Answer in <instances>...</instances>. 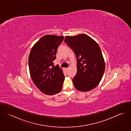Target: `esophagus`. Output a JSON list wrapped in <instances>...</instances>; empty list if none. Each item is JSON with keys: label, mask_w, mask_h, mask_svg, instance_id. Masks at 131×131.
<instances>
[{"label": "esophagus", "mask_w": 131, "mask_h": 131, "mask_svg": "<svg viewBox=\"0 0 131 131\" xmlns=\"http://www.w3.org/2000/svg\"><path fill=\"white\" fill-rule=\"evenodd\" d=\"M66 70H67V71H68V70H69V68H66Z\"/></svg>", "instance_id": "obj_1"}]
</instances>
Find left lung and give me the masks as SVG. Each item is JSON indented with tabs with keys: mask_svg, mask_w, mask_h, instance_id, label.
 <instances>
[{
	"mask_svg": "<svg viewBox=\"0 0 131 131\" xmlns=\"http://www.w3.org/2000/svg\"><path fill=\"white\" fill-rule=\"evenodd\" d=\"M64 42L77 57V72L73 79L75 88L88 91L100 83L105 71V62L98 44L86 34L67 36Z\"/></svg>",
	"mask_w": 131,
	"mask_h": 131,
	"instance_id": "left-lung-1",
	"label": "left lung"
}]
</instances>
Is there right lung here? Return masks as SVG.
<instances>
[{
    "label": "right lung",
    "instance_id": "obj_1",
    "mask_svg": "<svg viewBox=\"0 0 131 131\" xmlns=\"http://www.w3.org/2000/svg\"><path fill=\"white\" fill-rule=\"evenodd\" d=\"M64 37L45 35L33 46L30 53L28 64L31 78L43 93L54 95L59 92L64 75L58 66H54L58 46Z\"/></svg>",
    "mask_w": 131,
    "mask_h": 131
}]
</instances>
